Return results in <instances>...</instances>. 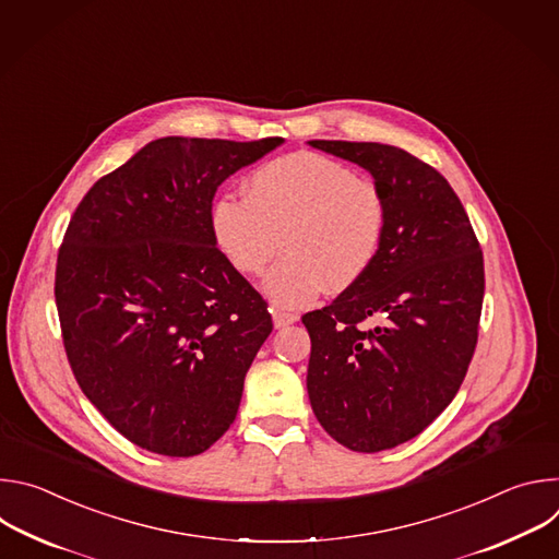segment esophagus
Here are the masks:
<instances>
[{
    "label": "esophagus",
    "instance_id": "34e87169",
    "mask_svg": "<svg viewBox=\"0 0 559 559\" xmlns=\"http://www.w3.org/2000/svg\"><path fill=\"white\" fill-rule=\"evenodd\" d=\"M272 321H274V328L276 330H283L287 325H294L298 321L296 313H287V311H281V309H272Z\"/></svg>",
    "mask_w": 559,
    "mask_h": 559
}]
</instances>
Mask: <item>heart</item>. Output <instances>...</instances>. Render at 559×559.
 <instances>
[{
  "label": "heart",
  "instance_id": "1",
  "mask_svg": "<svg viewBox=\"0 0 559 559\" xmlns=\"http://www.w3.org/2000/svg\"><path fill=\"white\" fill-rule=\"evenodd\" d=\"M386 218L376 181L309 150L272 158L248 179V197L225 192L210 210L218 250L246 276L267 267L281 238L285 259L261 287L283 309L311 305L328 285L360 281L380 254Z\"/></svg>",
  "mask_w": 559,
  "mask_h": 559
}]
</instances>
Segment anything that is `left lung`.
<instances>
[{
  "instance_id": "1",
  "label": "left lung",
  "mask_w": 559,
  "mask_h": 559,
  "mask_svg": "<svg viewBox=\"0 0 559 559\" xmlns=\"http://www.w3.org/2000/svg\"><path fill=\"white\" fill-rule=\"evenodd\" d=\"M307 143L365 168L389 207L367 274L330 307L302 316L309 403L343 447L393 449L427 429L466 376L485 296L483 250L449 181L407 150Z\"/></svg>"
}]
</instances>
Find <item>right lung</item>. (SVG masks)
<instances>
[{
	"label": "right lung",
	"mask_w": 559,
	"mask_h": 559,
	"mask_svg": "<svg viewBox=\"0 0 559 559\" xmlns=\"http://www.w3.org/2000/svg\"><path fill=\"white\" fill-rule=\"evenodd\" d=\"M283 143L150 141L70 218L55 276L68 362L141 449L199 455L236 418L272 316L216 248L210 210L227 177Z\"/></svg>",
	"instance_id": "right-lung-1"
}]
</instances>
